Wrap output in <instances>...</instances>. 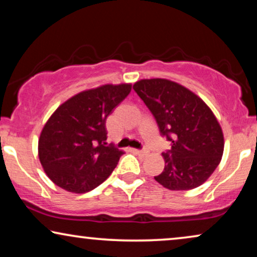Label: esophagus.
I'll list each match as a JSON object with an SVG mask.
<instances>
[{"label": "esophagus", "mask_w": 257, "mask_h": 257, "mask_svg": "<svg viewBox=\"0 0 257 257\" xmlns=\"http://www.w3.org/2000/svg\"><path fill=\"white\" fill-rule=\"evenodd\" d=\"M136 153H137V154H140V156H147V154H149V151H147L146 149L136 150Z\"/></svg>", "instance_id": "34e87169"}]
</instances>
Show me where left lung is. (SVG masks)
I'll use <instances>...</instances> for the list:
<instances>
[{
	"label": "left lung",
	"mask_w": 257,
	"mask_h": 257,
	"mask_svg": "<svg viewBox=\"0 0 257 257\" xmlns=\"http://www.w3.org/2000/svg\"><path fill=\"white\" fill-rule=\"evenodd\" d=\"M156 118L160 135L171 142L163 153L165 168L154 179L171 191H188L208 179L223 153V135L205 101L180 84L163 78L133 85Z\"/></svg>",
	"instance_id": "8db88e82"
}]
</instances>
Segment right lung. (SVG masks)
<instances>
[{
  "label": "right lung",
  "instance_id": "add662e5",
  "mask_svg": "<svg viewBox=\"0 0 257 257\" xmlns=\"http://www.w3.org/2000/svg\"><path fill=\"white\" fill-rule=\"evenodd\" d=\"M131 84L83 91L49 118L38 140V157L50 180L65 191L86 193L108 178L122 154L107 145L106 118L128 93Z\"/></svg>",
  "mask_w": 257,
  "mask_h": 257
}]
</instances>
